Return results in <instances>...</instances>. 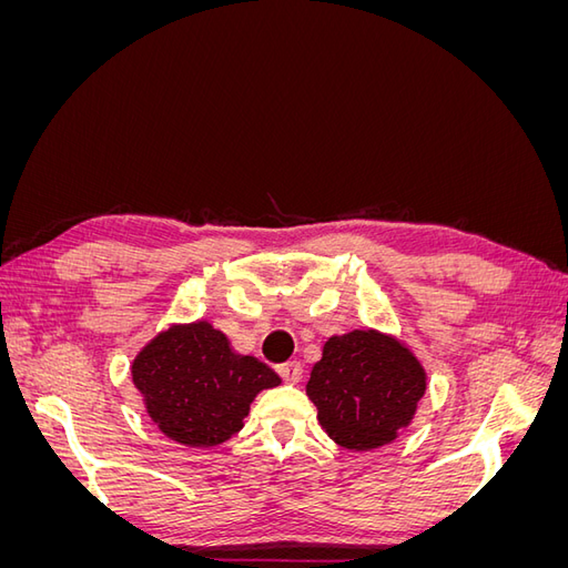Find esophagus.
I'll return each mask as SVG.
<instances>
[{
    "mask_svg": "<svg viewBox=\"0 0 568 568\" xmlns=\"http://www.w3.org/2000/svg\"><path fill=\"white\" fill-rule=\"evenodd\" d=\"M280 376L286 382V384H298L301 376H303V367L301 363H296V359H291V363H284L277 367Z\"/></svg>",
    "mask_w": 568,
    "mask_h": 568,
    "instance_id": "esophagus-1",
    "label": "esophagus"
}]
</instances>
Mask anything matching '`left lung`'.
<instances>
[{
	"instance_id": "left-lung-1",
	"label": "left lung",
	"mask_w": 568,
	"mask_h": 568,
	"mask_svg": "<svg viewBox=\"0 0 568 568\" xmlns=\"http://www.w3.org/2000/svg\"><path fill=\"white\" fill-rule=\"evenodd\" d=\"M426 379L424 363L403 338L353 329L324 341L305 393L326 436L341 448L367 453L412 424Z\"/></svg>"
}]
</instances>
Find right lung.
<instances>
[{
  "label": "right lung",
  "instance_id": "1",
  "mask_svg": "<svg viewBox=\"0 0 568 568\" xmlns=\"http://www.w3.org/2000/svg\"><path fill=\"white\" fill-rule=\"evenodd\" d=\"M132 384L159 432L186 448H213L244 428L255 395L280 374L236 353L209 320L173 322L136 351Z\"/></svg>",
  "mask_w": 568,
  "mask_h": 568
}]
</instances>
